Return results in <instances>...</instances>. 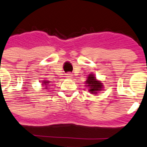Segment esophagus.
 I'll use <instances>...</instances> for the list:
<instances>
[{
    "mask_svg": "<svg viewBox=\"0 0 147 147\" xmlns=\"http://www.w3.org/2000/svg\"><path fill=\"white\" fill-rule=\"evenodd\" d=\"M65 77H66V78H67V79L73 78L72 74H70V73H68V74H67L65 75Z\"/></svg>",
    "mask_w": 147,
    "mask_h": 147,
    "instance_id": "1",
    "label": "esophagus"
}]
</instances>
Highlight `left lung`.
I'll return each mask as SVG.
<instances>
[{
	"instance_id": "1",
	"label": "left lung",
	"mask_w": 147,
	"mask_h": 147,
	"mask_svg": "<svg viewBox=\"0 0 147 147\" xmlns=\"http://www.w3.org/2000/svg\"><path fill=\"white\" fill-rule=\"evenodd\" d=\"M86 84V86L88 87V91L92 94H96L98 91H102V88H103V85L101 81L96 80L93 74H90L88 76Z\"/></svg>"
}]
</instances>
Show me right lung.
Returning a JSON list of instances; mask_svg holds the SVG:
<instances>
[{
	"instance_id": "add662e5",
	"label": "right lung",
	"mask_w": 147,
	"mask_h": 147,
	"mask_svg": "<svg viewBox=\"0 0 147 147\" xmlns=\"http://www.w3.org/2000/svg\"><path fill=\"white\" fill-rule=\"evenodd\" d=\"M50 83V81H47V80H44V81H42V84L41 85H43V86H45V88L47 89V87H48V84Z\"/></svg>"
}]
</instances>
